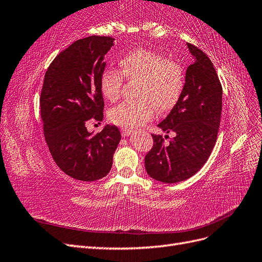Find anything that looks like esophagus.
<instances>
[{"instance_id":"34e87169","label":"esophagus","mask_w":262,"mask_h":262,"mask_svg":"<svg viewBox=\"0 0 262 262\" xmlns=\"http://www.w3.org/2000/svg\"><path fill=\"white\" fill-rule=\"evenodd\" d=\"M132 132H133L132 129H129V128H121V134H122V137H129V136H131Z\"/></svg>"}]
</instances>
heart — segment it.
Returning <instances> with one entry per match:
<instances>
[{
    "label": "heart",
    "instance_id": "1",
    "mask_svg": "<svg viewBox=\"0 0 262 262\" xmlns=\"http://www.w3.org/2000/svg\"><path fill=\"white\" fill-rule=\"evenodd\" d=\"M120 72L108 69L101 73L100 90L104 97L116 101L121 95L123 77L138 82L136 101H125L109 113L112 121L122 126H139L156 115L167 114L176 107L186 84V73L178 62L156 52L136 49L119 61Z\"/></svg>",
    "mask_w": 262,
    "mask_h": 262
}]
</instances>
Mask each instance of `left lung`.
<instances>
[{
  "label": "left lung",
  "instance_id": "8db88e82",
  "mask_svg": "<svg viewBox=\"0 0 262 262\" xmlns=\"http://www.w3.org/2000/svg\"><path fill=\"white\" fill-rule=\"evenodd\" d=\"M194 57L186 72L181 98L161 129L176 137L165 144L152 134L153 146L145 156V169L155 180L175 184L193 176L208 161L215 145L222 113V85L213 63L201 49L187 43Z\"/></svg>",
  "mask_w": 262,
  "mask_h": 262
}]
</instances>
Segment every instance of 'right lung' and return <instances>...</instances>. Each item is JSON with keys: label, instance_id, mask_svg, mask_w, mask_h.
Instances as JSON below:
<instances>
[{"label": "right lung", "instance_id": "right-lung-1", "mask_svg": "<svg viewBox=\"0 0 262 262\" xmlns=\"http://www.w3.org/2000/svg\"><path fill=\"white\" fill-rule=\"evenodd\" d=\"M114 40L109 36L78 39L53 59L45 74L40 94L45 140L58 167L77 180L105 177L121 139L116 125L107 124L94 136L86 129L90 120L104 117L100 76Z\"/></svg>", "mask_w": 262, "mask_h": 262}]
</instances>
